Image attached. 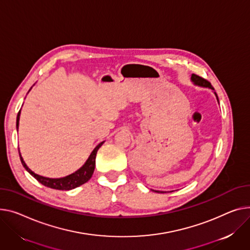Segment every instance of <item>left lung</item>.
Returning a JSON list of instances; mask_svg holds the SVG:
<instances>
[{
  "label": "left lung",
  "mask_w": 250,
  "mask_h": 250,
  "mask_svg": "<svg viewBox=\"0 0 250 250\" xmlns=\"http://www.w3.org/2000/svg\"><path fill=\"white\" fill-rule=\"evenodd\" d=\"M192 80L194 81V83H196V84H198V85L205 86V87H210V88L213 89V87H212V85H211V83H210L208 80H206V79H204V78H202V77H200V76H198V75H196V74H192ZM217 98H218V97H217ZM156 192L160 193L159 191H156ZM161 193H162V192H161Z\"/></svg>",
  "instance_id": "left-lung-1"
}]
</instances>
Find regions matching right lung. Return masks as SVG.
Here are the masks:
<instances>
[{
	"instance_id": "right-lung-1",
	"label": "right lung",
	"mask_w": 250,
	"mask_h": 250,
	"mask_svg": "<svg viewBox=\"0 0 250 250\" xmlns=\"http://www.w3.org/2000/svg\"><path fill=\"white\" fill-rule=\"evenodd\" d=\"M19 119H20V111L18 112V115H17V128L19 126ZM104 144V142H102L101 144H98L96 146V147L93 149L91 155L89 156L88 160L86 161V163L82 166V167L76 171L75 173L66 176L64 178H59V179H51V178H45L42 176H39L37 174H35L34 172H32L28 167L27 165L25 164L23 158L20 155V159H21V163L24 166V168L34 177L38 182H40L42 185L51 188V189H56V190H71L74 189L82 184L86 183L92 176L93 171H94V167H95V157H96V153L98 151V148L102 146V145Z\"/></svg>"
}]
</instances>
